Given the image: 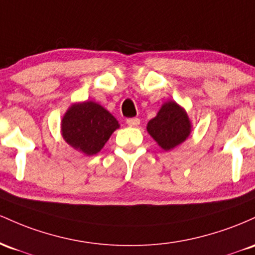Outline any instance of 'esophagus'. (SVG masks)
Instances as JSON below:
<instances>
[{
  "label": "esophagus",
  "instance_id": "1",
  "mask_svg": "<svg viewBox=\"0 0 255 255\" xmlns=\"http://www.w3.org/2000/svg\"><path fill=\"white\" fill-rule=\"evenodd\" d=\"M127 124L128 127H137L139 124V119L138 118H128L127 119Z\"/></svg>",
  "mask_w": 255,
  "mask_h": 255
}]
</instances>
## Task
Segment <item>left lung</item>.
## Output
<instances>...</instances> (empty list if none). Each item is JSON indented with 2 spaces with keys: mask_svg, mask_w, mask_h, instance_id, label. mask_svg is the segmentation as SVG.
<instances>
[{
  "mask_svg": "<svg viewBox=\"0 0 255 255\" xmlns=\"http://www.w3.org/2000/svg\"><path fill=\"white\" fill-rule=\"evenodd\" d=\"M190 120L176 102L165 104L147 125L148 132L162 149L170 150L185 141L190 133Z\"/></svg>",
  "mask_w": 255,
  "mask_h": 255,
  "instance_id": "obj_1",
  "label": "left lung"
}]
</instances>
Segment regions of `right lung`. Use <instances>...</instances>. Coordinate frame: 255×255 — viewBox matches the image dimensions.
<instances>
[{
    "label": "right lung",
    "mask_w": 255,
    "mask_h": 255,
    "mask_svg": "<svg viewBox=\"0 0 255 255\" xmlns=\"http://www.w3.org/2000/svg\"><path fill=\"white\" fill-rule=\"evenodd\" d=\"M118 128V122L112 114L91 101L73 105L61 123L65 141L87 155L101 150Z\"/></svg>",
    "instance_id": "add662e5"
}]
</instances>
